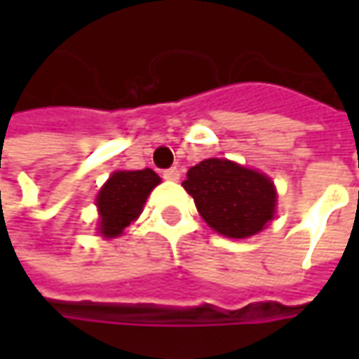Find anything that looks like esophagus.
<instances>
[{"instance_id": "34e87169", "label": "esophagus", "mask_w": 359, "mask_h": 359, "mask_svg": "<svg viewBox=\"0 0 359 359\" xmlns=\"http://www.w3.org/2000/svg\"><path fill=\"white\" fill-rule=\"evenodd\" d=\"M163 180H170V182H177V180H180V170H177V168H170V170H163Z\"/></svg>"}]
</instances>
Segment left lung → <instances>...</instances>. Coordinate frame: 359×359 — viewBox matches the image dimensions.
<instances>
[{"label": "left lung", "mask_w": 359, "mask_h": 359, "mask_svg": "<svg viewBox=\"0 0 359 359\" xmlns=\"http://www.w3.org/2000/svg\"><path fill=\"white\" fill-rule=\"evenodd\" d=\"M205 224L226 238H250L276 214V187L268 175L236 161L210 158L189 168L184 182Z\"/></svg>", "instance_id": "obj_1"}]
</instances>
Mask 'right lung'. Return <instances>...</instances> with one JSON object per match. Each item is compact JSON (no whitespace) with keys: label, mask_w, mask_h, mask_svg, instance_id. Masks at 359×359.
<instances>
[{"label":"right lung","mask_w":359,"mask_h":359,"mask_svg":"<svg viewBox=\"0 0 359 359\" xmlns=\"http://www.w3.org/2000/svg\"><path fill=\"white\" fill-rule=\"evenodd\" d=\"M159 175L151 170L114 172L97 194L100 233L104 238H118L137 215L151 189L158 186Z\"/></svg>","instance_id":"obj_1"}]
</instances>
